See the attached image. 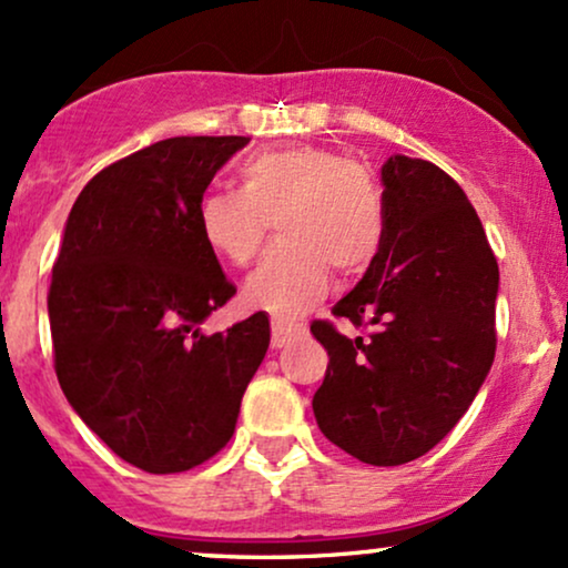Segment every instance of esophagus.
<instances>
[{"instance_id": "esophagus-1", "label": "esophagus", "mask_w": 568, "mask_h": 568, "mask_svg": "<svg viewBox=\"0 0 568 568\" xmlns=\"http://www.w3.org/2000/svg\"><path fill=\"white\" fill-rule=\"evenodd\" d=\"M306 328L302 323H288V321H280V317H272V347L280 349L285 344H291V338L304 336Z\"/></svg>"}]
</instances>
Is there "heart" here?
Returning <instances> with one entry per match:
<instances>
[{
	"label": "heart",
	"mask_w": 568,
	"mask_h": 568,
	"mask_svg": "<svg viewBox=\"0 0 568 568\" xmlns=\"http://www.w3.org/2000/svg\"><path fill=\"white\" fill-rule=\"evenodd\" d=\"M237 192L211 189L197 202V230L216 256L247 266L272 221L277 245L245 283V302L296 317L325 296L331 270L363 275L379 256L384 200L366 162L296 143L258 152L237 168Z\"/></svg>",
	"instance_id": "b5f03b06"
}]
</instances>
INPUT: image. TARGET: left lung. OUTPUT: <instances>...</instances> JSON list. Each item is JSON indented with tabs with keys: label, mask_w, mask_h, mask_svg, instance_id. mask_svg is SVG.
I'll list each match as a JSON object with an SVG mask.
<instances>
[{
	"label": "left lung",
	"mask_w": 568,
	"mask_h": 568,
	"mask_svg": "<svg viewBox=\"0 0 568 568\" xmlns=\"http://www.w3.org/2000/svg\"><path fill=\"white\" fill-rule=\"evenodd\" d=\"M379 256L331 315L312 323L328 352L312 397L321 433L376 467L419 459L452 433L497 352L499 266L462 186L427 160L382 168Z\"/></svg>",
	"instance_id": "left-lung-1"
}]
</instances>
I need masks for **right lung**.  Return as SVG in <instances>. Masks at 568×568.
I'll return each instance as SVG.
<instances>
[{
	"mask_svg": "<svg viewBox=\"0 0 568 568\" xmlns=\"http://www.w3.org/2000/svg\"><path fill=\"white\" fill-rule=\"evenodd\" d=\"M245 135H179L95 173L71 207L48 312L67 400L139 470L184 473L234 433L270 347L256 312L224 334L197 325L237 288L197 230V202Z\"/></svg>",
	"mask_w": 568,
	"mask_h": 568,
	"instance_id": "right-lung-1",
	"label": "right lung"
}]
</instances>
